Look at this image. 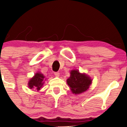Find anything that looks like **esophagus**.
I'll return each instance as SVG.
<instances>
[{"label":"esophagus","instance_id":"esophagus-1","mask_svg":"<svg viewBox=\"0 0 127 127\" xmlns=\"http://www.w3.org/2000/svg\"><path fill=\"white\" fill-rule=\"evenodd\" d=\"M54 75L56 77H59L60 76V73L59 72H55L54 73Z\"/></svg>","mask_w":127,"mask_h":127}]
</instances>
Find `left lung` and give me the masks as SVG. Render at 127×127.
Returning <instances> with one entry per match:
<instances>
[{"mask_svg": "<svg viewBox=\"0 0 127 127\" xmlns=\"http://www.w3.org/2000/svg\"><path fill=\"white\" fill-rule=\"evenodd\" d=\"M73 94H79L87 91L92 84V79L85 73H81L78 70H73L67 79Z\"/></svg>", "mask_w": 127, "mask_h": 127, "instance_id": "obj_1", "label": "left lung"}]
</instances>
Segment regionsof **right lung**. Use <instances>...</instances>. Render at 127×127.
<instances>
[{"label":"right lung","mask_w":127,"mask_h":127,"mask_svg":"<svg viewBox=\"0 0 127 127\" xmlns=\"http://www.w3.org/2000/svg\"><path fill=\"white\" fill-rule=\"evenodd\" d=\"M46 79H45V76L41 73H36L34 76L29 81L28 83L29 87L30 89L35 88L37 91L40 90V89L44 84V81Z\"/></svg>","instance_id":"add662e5"}]
</instances>
